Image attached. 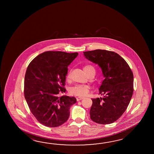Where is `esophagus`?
Listing matches in <instances>:
<instances>
[{
    "label": "esophagus",
    "instance_id": "1",
    "mask_svg": "<svg viewBox=\"0 0 154 154\" xmlns=\"http://www.w3.org/2000/svg\"><path fill=\"white\" fill-rule=\"evenodd\" d=\"M76 100H77V101H80V100H82L84 97H76Z\"/></svg>",
    "mask_w": 154,
    "mask_h": 154
}]
</instances>
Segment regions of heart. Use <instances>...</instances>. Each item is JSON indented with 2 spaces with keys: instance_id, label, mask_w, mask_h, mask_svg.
<instances>
[{
  "instance_id": "1",
  "label": "heart",
  "mask_w": 154,
  "mask_h": 154,
  "mask_svg": "<svg viewBox=\"0 0 154 154\" xmlns=\"http://www.w3.org/2000/svg\"><path fill=\"white\" fill-rule=\"evenodd\" d=\"M84 70L85 73L87 74L88 72L94 70L95 68L91 65H87L84 67ZM71 76V72L70 71L67 74V78H70ZM90 88L88 85H76L74 86H72L69 90V92L71 95H75L79 97H84L86 95H88L89 92Z\"/></svg>"
}]
</instances>
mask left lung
Instances as JSON below:
<instances>
[{
    "label": "left lung",
    "instance_id": "left-lung-1",
    "mask_svg": "<svg viewBox=\"0 0 154 154\" xmlns=\"http://www.w3.org/2000/svg\"><path fill=\"white\" fill-rule=\"evenodd\" d=\"M86 59L98 64L105 79L99 88L103 97L92 98V121L108 125L116 121L128 107L133 94V74L117 53L102 49L84 52Z\"/></svg>",
    "mask_w": 154,
    "mask_h": 154
}]
</instances>
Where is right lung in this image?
<instances>
[{"label":"right lung","instance_id":"right-lung-1","mask_svg":"<svg viewBox=\"0 0 154 154\" xmlns=\"http://www.w3.org/2000/svg\"><path fill=\"white\" fill-rule=\"evenodd\" d=\"M78 53L47 51L37 56L26 70L24 95L30 111L40 123L57 127L69 118L74 97L59 96L66 91L68 66Z\"/></svg>","mask_w":154,"mask_h":154}]
</instances>
